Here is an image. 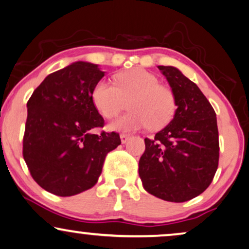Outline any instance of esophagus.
Masks as SVG:
<instances>
[{
    "label": "esophagus",
    "instance_id": "obj_1",
    "mask_svg": "<svg viewBox=\"0 0 249 249\" xmlns=\"http://www.w3.org/2000/svg\"><path fill=\"white\" fill-rule=\"evenodd\" d=\"M128 138H130V135H128V134L122 133V134H121V141H122V143L126 142V141L128 140Z\"/></svg>",
    "mask_w": 249,
    "mask_h": 249
}]
</instances>
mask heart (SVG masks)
I'll list each match as a JSON object with an SVG mask.
<instances>
[{"label":"heart","mask_w":249,"mask_h":249,"mask_svg":"<svg viewBox=\"0 0 249 249\" xmlns=\"http://www.w3.org/2000/svg\"><path fill=\"white\" fill-rule=\"evenodd\" d=\"M93 102L100 114L114 118L126 108L131 111L110 124L115 131L160 130L172 121L177 110L174 90L160 84L159 78L144 69L135 68L119 73L116 84L102 79L93 89Z\"/></svg>","instance_id":"heart-1"}]
</instances>
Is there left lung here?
I'll use <instances>...</instances> for the list:
<instances>
[{
    "instance_id": "left-lung-1",
    "label": "left lung",
    "mask_w": 249,
    "mask_h": 249,
    "mask_svg": "<svg viewBox=\"0 0 249 249\" xmlns=\"http://www.w3.org/2000/svg\"><path fill=\"white\" fill-rule=\"evenodd\" d=\"M177 99L169 125L144 139L139 176L148 193L170 202H185L212 184L218 168L216 112L193 81L178 69L160 65Z\"/></svg>"
}]
</instances>
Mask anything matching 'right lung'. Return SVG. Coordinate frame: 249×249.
<instances>
[{"mask_svg":"<svg viewBox=\"0 0 249 249\" xmlns=\"http://www.w3.org/2000/svg\"><path fill=\"white\" fill-rule=\"evenodd\" d=\"M103 77L96 64L75 62L47 75L27 101L23 156L49 193L72 196L92 188L107 154L121 144L117 132L92 133L105 126L92 96Z\"/></svg>","mask_w":249,"mask_h":249,"instance_id":"1","label":"right lung"}]
</instances>
